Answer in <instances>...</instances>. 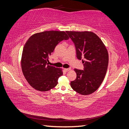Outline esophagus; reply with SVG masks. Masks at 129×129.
I'll use <instances>...</instances> for the list:
<instances>
[{
	"label": "esophagus",
	"instance_id": "esophagus-1",
	"mask_svg": "<svg viewBox=\"0 0 129 129\" xmlns=\"http://www.w3.org/2000/svg\"><path fill=\"white\" fill-rule=\"evenodd\" d=\"M70 68H64V71H66V72H68V71H70Z\"/></svg>",
	"mask_w": 129,
	"mask_h": 129
}]
</instances>
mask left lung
Segmentation results:
<instances>
[{
  "mask_svg": "<svg viewBox=\"0 0 129 129\" xmlns=\"http://www.w3.org/2000/svg\"><path fill=\"white\" fill-rule=\"evenodd\" d=\"M66 33L75 45L77 58H84V70H74L77 77L71 82V86L80 94L89 95L98 89L104 79L109 62L107 49L101 39L91 31Z\"/></svg>",
  "mask_w": 129,
  "mask_h": 129,
  "instance_id": "obj_1",
  "label": "left lung"
}]
</instances>
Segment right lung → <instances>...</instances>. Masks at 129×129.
Here are the masks:
<instances>
[{"instance_id":"right-lung-1","label":"right lung","mask_w":129,"mask_h":129,"mask_svg":"<svg viewBox=\"0 0 129 129\" xmlns=\"http://www.w3.org/2000/svg\"><path fill=\"white\" fill-rule=\"evenodd\" d=\"M69 37L64 31H45L34 34L22 51L21 66L25 79L35 89L46 91L55 87L63 75L62 68L48 65L56 45Z\"/></svg>"}]
</instances>
